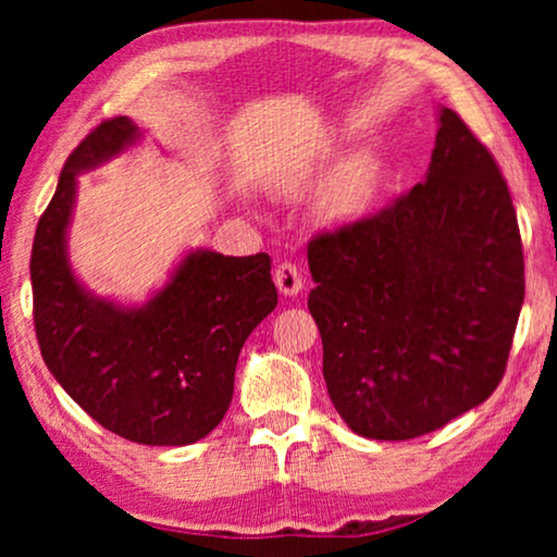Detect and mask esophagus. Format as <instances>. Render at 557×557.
Returning <instances> with one entry per match:
<instances>
[{
	"label": "esophagus",
	"instance_id": "esophagus-1",
	"mask_svg": "<svg viewBox=\"0 0 557 557\" xmlns=\"http://www.w3.org/2000/svg\"><path fill=\"white\" fill-rule=\"evenodd\" d=\"M273 281H276L278 292L284 296H296L304 286L301 271L296 269V263H292V261H281L276 265V271H273Z\"/></svg>",
	"mask_w": 557,
	"mask_h": 557
}]
</instances>
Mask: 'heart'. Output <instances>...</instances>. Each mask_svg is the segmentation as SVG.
<instances>
[{
	"label": "heart",
	"instance_id": "heart-1",
	"mask_svg": "<svg viewBox=\"0 0 557 557\" xmlns=\"http://www.w3.org/2000/svg\"><path fill=\"white\" fill-rule=\"evenodd\" d=\"M309 185L304 177L299 187ZM380 187V166L370 154L349 159L332 174L322 195H319V210L330 223H352L360 220L372 208Z\"/></svg>",
	"mask_w": 557,
	"mask_h": 557
}]
</instances>
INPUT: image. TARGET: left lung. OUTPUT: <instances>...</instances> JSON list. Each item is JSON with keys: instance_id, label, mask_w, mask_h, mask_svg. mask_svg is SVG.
I'll list each match as a JSON object with an SVG mask.
<instances>
[{"instance_id": "obj_1", "label": "left lung", "mask_w": 557, "mask_h": 557, "mask_svg": "<svg viewBox=\"0 0 557 557\" xmlns=\"http://www.w3.org/2000/svg\"><path fill=\"white\" fill-rule=\"evenodd\" d=\"M425 182L309 240V311L349 429L408 441L497 391L524 299L517 212L492 151L441 111Z\"/></svg>"}]
</instances>
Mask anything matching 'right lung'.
Instances as JSON below:
<instances>
[{
  "label": "right lung",
  "instance_id": "1",
  "mask_svg": "<svg viewBox=\"0 0 557 557\" xmlns=\"http://www.w3.org/2000/svg\"><path fill=\"white\" fill-rule=\"evenodd\" d=\"M136 136L126 116L106 119L67 157L29 258L35 334L52 377L106 431L144 446H187L223 421L243 342L278 294L265 253L195 250L141 309L94 299L75 281L65 256L75 174Z\"/></svg>",
  "mask_w": 557,
  "mask_h": 557
}]
</instances>
